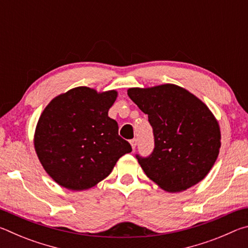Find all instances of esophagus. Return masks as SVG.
Returning a JSON list of instances; mask_svg holds the SVG:
<instances>
[{
  "label": "esophagus",
  "mask_w": 248,
  "mask_h": 248,
  "mask_svg": "<svg viewBox=\"0 0 248 248\" xmlns=\"http://www.w3.org/2000/svg\"><path fill=\"white\" fill-rule=\"evenodd\" d=\"M130 144H131V146H132V149L134 150V149H136V146H137V144H138V140H137V139H132L131 141H130Z\"/></svg>",
  "instance_id": "34e87169"
}]
</instances>
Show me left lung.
Segmentation results:
<instances>
[{"label": "left lung", "instance_id": "left-lung-1", "mask_svg": "<svg viewBox=\"0 0 248 248\" xmlns=\"http://www.w3.org/2000/svg\"><path fill=\"white\" fill-rule=\"evenodd\" d=\"M128 96L153 128V152L145 157L136 155L146 176L170 192L202 180L221 146L219 124L209 108L174 84L129 89Z\"/></svg>", "mask_w": 248, "mask_h": 248}]
</instances>
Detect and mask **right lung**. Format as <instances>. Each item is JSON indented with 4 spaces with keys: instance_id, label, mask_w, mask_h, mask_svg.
<instances>
[{
    "instance_id": "1",
    "label": "right lung",
    "mask_w": 248,
    "mask_h": 248,
    "mask_svg": "<svg viewBox=\"0 0 248 248\" xmlns=\"http://www.w3.org/2000/svg\"><path fill=\"white\" fill-rule=\"evenodd\" d=\"M116 98V91L97 93L79 86L45 108L37 124L35 150L45 170L60 186L89 189L132 151L119 136L117 121L108 117Z\"/></svg>"
}]
</instances>
